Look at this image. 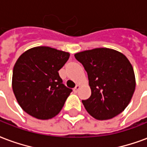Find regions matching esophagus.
Segmentation results:
<instances>
[{"label": "esophagus", "instance_id": "obj_1", "mask_svg": "<svg viewBox=\"0 0 147 147\" xmlns=\"http://www.w3.org/2000/svg\"><path fill=\"white\" fill-rule=\"evenodd\" d=\"M80 89V86L79 85H77L75 87H74V91L75 92V93H77L78 91V90Z\"/></svg>", "mask_w": 147, "mask_h": 147}]
</instances>
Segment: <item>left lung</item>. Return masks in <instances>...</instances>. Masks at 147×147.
<instances>
[{"instance_id": "obj_1", "label": "left lung", "mask_w": 147, "mask_h": 147, "mask_svg": "<svg viewBox=\"0 0 147 147\" xmlns=\"http://www.w3.org/2000/svg\"><path fill=\"white\" fill-rule=\"evenodd\" d=\"M88 74L91 96L82 100L87 112L98 120L114 118L129 105L135 90V76L122 53L107 48L76 53Z\"/></svg>"}]
</instances>
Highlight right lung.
Returning a JSON list of instances; mask_svg holds the SVG:
<instances>
[{"label":"right lung","mask_w":147,"mask_h":147,"mask_svg":"<svg viewBox=\"0 0 147 147\" xmlns=\"http://www.w3.org/2000/svg\"><path fill=\"white\" fill-rule=\"evenodd\" d=\"M69 53L38 46L22 53L15 63L12 86L22 110L37 119L59 114L72 89L62 83L58 71Z\"/></svg>","instance_id":"right-lung-1"}]
</instances>
